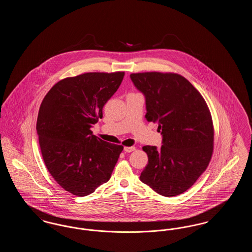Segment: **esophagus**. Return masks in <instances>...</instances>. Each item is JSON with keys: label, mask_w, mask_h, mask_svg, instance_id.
Listing matches in <instances>:
<instances>
[{"label": "esophagus", "mask_w": 252, "mask_h": 252, "mask_svg": "<svg viewBox=\"0 0 252 252\" xmlns=\"http://www.w3.org/2000/svg\"><path fill=\"white\" fill-rule=\"evenodd\" d=\"M136 149L135 146H130V147H124V151L126 153H130L132 151H134Z\"/></svg>", "instance_id": "esophagus-1"}]
</instances>
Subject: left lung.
Listing matches in <instances>:
<instances>
[{"mask_svg":"<svg viewBox=\"0 0 252 252\" xmlns=\"http://www.w3.org/2000/svg\"><path fill=\"white\" fill-rule=\"evenodd\" d=\"M130 79L145 98L148 122L158 125L161 146L145 145L148 164L140 176L163 196L187 191L208 166L214 148V127L203 97L177 73H132Z\"/></svg>","mask_w":252,"mask_h":252,"instance_id":"obj_1","label":"left lung"}]
</instances>
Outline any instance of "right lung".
Wrapping results in <instances>:
<instances>
[{
    "mask_svg": "<svg viewBox=\"0 0 252 252\" xmlns=\"http://www.w3.org/2000/svg\"><path fill=\"white\" fill-rule=\"evenodd\" d=\"M125 72H87L55 85L44 97L36 133L45 165L60 186L85 196L108 181L123 146L107 143L91 128Z\"/></svg>",
    "mask_w": 252,
    "mask_h": 252,
    "instance_id": "obj_1",
    "label": "right lung"
}]
</instances>
